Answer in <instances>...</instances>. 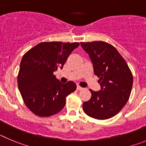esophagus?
<instances>
[{
    "label": "esophagus",
    "instance_id": "obj_1",
    "mask_svg": "<svg viewBox=\"0 0 146 146\" xmlns=\"http://www.w3.org/2000/svg\"><path fill=\"white\" fill-rule=\"evenodd\" d=\"M77 89L78 90V91H81V90H82V89H83V88H82L81 86H77Z\"/></svg>",
    "mask_w": 146,
    "mask_h": 146
}]
</instances>
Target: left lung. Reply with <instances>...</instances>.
Returning a JSON list of instances; mask_svg holds the SVG:
<instances>
[{
	"label": "left lung",
	"instance_id": "left-lung-1",
	"mask_svg": "<svg viewBox=\"0 0 146 146\" xmlns=\"http://www.w3.org/2000/svg\"><path fill=\"white\" fill-rule=\"evenodd\" d=\"M80 44L89 55L101 86L99 91L90 89L91 98L83 102V110L96 119L112 118L129 99L133 84L131 70L113 45L100 41L81 42Z\"/></svg>",
	"mask_w": 146,
	"mask_h": 146
}]
</instances>
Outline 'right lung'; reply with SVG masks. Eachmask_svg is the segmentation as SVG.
<instances>
[{
	"label": "right lung",
	"mask_w": 146,
	"mask_h": 146,
	"mask_svg": "<svg viewBox=\"0 0 146 146\" xmlns=\"http://www.w3.org/2000/svg\"><path fill=\"white\" fill-rule=\"evenodd\" d=\"M80 44L41 42L23 55L17 76L18 88L27 108L40 117H48L64 108L66 97L74 92V82L61 83L53 74L63 69L67 58Z\"/></svg>",
	"instance_id": "right-lung-1"
}]
</instances>
